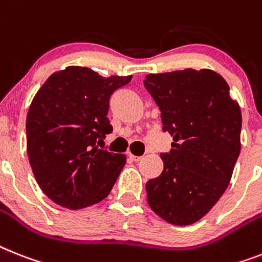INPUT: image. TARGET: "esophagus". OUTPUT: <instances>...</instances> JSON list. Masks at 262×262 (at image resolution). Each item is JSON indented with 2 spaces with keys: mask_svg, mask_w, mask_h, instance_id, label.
I'll return each instance as SVG.
<instances>
[{
  "mask_svg": "<svg viewBox=\"0 0 262 262\" xmlns=\"http://www.w3.org/2000/svg\"><path fill=\"white\" fill-rule=\"evenodd\" d=\"M128 158L133 162H139L140 159H142V157H136V155H133V154H128Z\"/></svg>",
  "mask_w": 262,
  "mask_h": 262,
  "instance_id": "esophagus-1",
  "label": "esophagus"
}]
</instances>
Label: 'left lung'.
I'll list each match as a JSON object with an SVG mask.
<instances>
[{
	"label": "left lung",
	"mask_w": 262,
	"mask_h": 262,
	"mask_svg": "<svg viewBox=\"0 0 262 262\" xmlns=\"http://www.w3.org/2000/svg\"><path fill=\"white\" fill-rule=\"evenodd\" d=\"M144 87L172 136L163 171L146 183L147 202L172 225L200 221L217 204L241 150V110L221 75L187 68L147 75Z\"/></svg>",
	"instance_id": "8db88e82"
}]
</instances>
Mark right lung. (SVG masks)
Here are the masks:
<instances>
[{"mask_svg":"<svg viewBox=\"0 0 262 262\" xmlns=\"http://www.w3.org/2000/svg\"><path fill=\"white\" fill-rule=\"evenodd\" d=\"M131 79L67 67L51 75L32 100L28 157L40 189L55 204L77 210L110 194L126 155L97 146L112 133L107 118L110 97Z\"/></svg>","mask_w":262,"mask_h":262,"instance_id":"1","label":"right lung"}]
</instances>
